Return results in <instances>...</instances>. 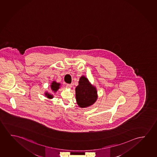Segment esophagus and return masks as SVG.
Instances as JSON below:
<instances>
[{
	"label": "esophagus",
	"instance_id": "34e87169",
	"mask_svg": "<svg viewBox=\"0 0 157 157\" xmlns=\"http://www.w3.org/2000/svg\"><path fill=\"white\" fill-rule=\"evenodd\" d=\"M66 87L67 88H71L72 85H71V84H67V85H66Z\"/></svg>",
	"mask_w": 157,
	"mask_h": 157
}]
</instances>
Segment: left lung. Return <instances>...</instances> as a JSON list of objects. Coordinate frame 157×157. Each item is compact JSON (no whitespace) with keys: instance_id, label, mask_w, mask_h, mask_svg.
<instances>
[{"instance_id":"obj_1","label":"left lung","mask_w":157,"mask_h":157,"mask_svg":"<svg viewBox=\"0 0 157 157\" xmlns=\"http://www.w3.org/2000/svg\"><path fill=\"white\" fill-rule=\"evenodd\" d=\"M75 98L77 103L81 108L89 107L97 101V89L84 75L80 78L79 85L75 88Z\"/></svg>"}]
</instances>
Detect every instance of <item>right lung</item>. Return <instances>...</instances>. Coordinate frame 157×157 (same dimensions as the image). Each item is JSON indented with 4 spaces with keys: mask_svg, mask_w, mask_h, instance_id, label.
<instances>
[{
    "mask_svg": "<svg viewBox=\"0 0 157 157\" xmlns=\"http://www.w3.org/2000/svg\"><path fill=\"white\" fill-rule=\"evenodd\" d=\"M60 84L59 83H57V82L55 81H53L52 82V85H51V89L54 92H56V91L58 90V89L60 87ZM45 95L46 97H47L49 99H52L53 98V95L52 94H50L48 92L45 93Z\"/></svg>",
    "mask_w": 157,
    "mask_h": 157,
    "instance_id": "obj_1",
    "label": "right lung"
}]
</instances>
